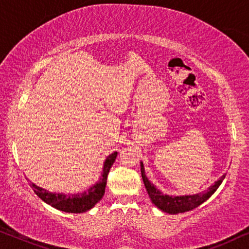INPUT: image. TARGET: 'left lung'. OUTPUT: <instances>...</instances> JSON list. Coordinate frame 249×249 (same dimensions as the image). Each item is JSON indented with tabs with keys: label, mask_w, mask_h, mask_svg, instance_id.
<instances>
[{
	"label": "left lung",
	"mask_w": 249,
	"mask_h": 249,
	"mask_svg": "<svg viewBox=\"0 0 249 249\" xmlns=\"http://www.w3.org/2000/svg\"><path fill=\"white\" fill-rule=\"evenodd\" d=\"M141 175L142 180H143L144 187L147 189L149 197L152 203L157 206L159 210L166 212L168 214H178L184 213V212H189L194 208H196L206 201L216 191V189L220 187L222 181L224 180L225 174L218 178L213 185H211L207 190L196 195H189V196H168V195H164L160 192L150 181L145 177L143 163H141Z\"/></svg>",
	"instance_id": "8db88e82"
}]
</instances>
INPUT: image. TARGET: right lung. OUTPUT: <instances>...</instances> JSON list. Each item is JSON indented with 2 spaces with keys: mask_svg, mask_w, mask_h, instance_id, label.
<instances>
[{
  "mask_svg": "<svg viewBox=\"0 0 249 249\" xmlns=\"http://www.w3.org/2000/svg\"><path fill=\"white\" fill-rule=\"evenodd\" d=\"M116 157H117V151L109 155L105 160L100 180L91 188H89L88 190L78 192V194H54V192L48 191L46 189L37 187L28 180L29 184L35 194L46 204L51 205L52 207L57 208L59 211L67 212V213H84V212L90 211L104 197L108 173Z\"/></svg>",
  "mask_w": 249,
  "mask_h": 249,
  "instance_id": "obj_1",
  "label": "right lung"
}]
</instances>
